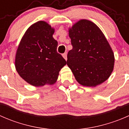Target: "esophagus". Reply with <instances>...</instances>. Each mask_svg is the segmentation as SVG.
Wrapping results in <instances>:
<instances>
[{"mask_svg": "<svg viewBox=\"0 0 129 129\" xmlns=\"http://www.w3.org/2000/svg\"><path fill=\"white\" fill-rule=\"evenodd\" d=\"M67 54L66 52L64 53V54H63V55H62V56H63V58H65V60H67Z\"/></svg>", "mask_w": 129, "mask_h": 129, "instance_id": "obj_1", "label": "esophagus"}]
</instances>
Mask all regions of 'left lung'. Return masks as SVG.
Wrapping results in <instances>:
<instances>
[{
  "instance_id": "left-lung-1",
  "label": "left lung",
  "mask_w": 129,
  "mask_h": 129,
  "mask_svg": "<svg viewBox=\"0 0 129 129\" xmlns=\"http://www.w3.org/2000/svg\"><path fill=\"white\" fill-rule=\"evenodd\" d=\"M72 49L67 64L83 86L95 87L107 80L114 69L113 50L99 27L81 19L69 28Z\"/></svg>"
}]
</instances>
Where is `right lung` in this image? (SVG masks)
Returning <instances> with one entry per match:
<instances>
[{"instance_id":"add662e5","label":"right lung","mask_w":129,"mask_h":129,"mask_svg":"<svg viewBox=\"0 0 129 129\" xmlns=\"http://www.w3.org/2000/svg\"><path fill=\"white\" fill-rule=\"evenodd\" d=\"M55 29L45 21L30 26L16 52L15 66L19 75L35 87L56 82L67 62L57 52L58 42L53 37Z\"/></svg>"}]
</instances>
